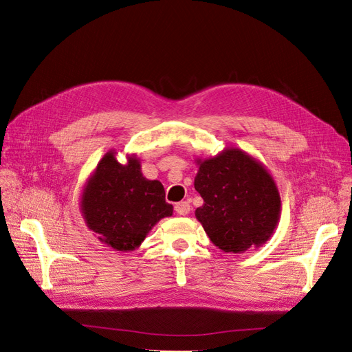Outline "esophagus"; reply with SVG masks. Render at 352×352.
<instances>
[{"mask_svg": "<svg viewBox=\"0 0 352 352\" xmlns=\"http://www.w3.org/2000/svg\"><path fill=\"white\" fill-rule=\"evenodd\" d=\"M175 210H176L177 214L186 216V214H189V211H190V204L188 201H180L175 206Z\"/></svg>", "mask_w": 352, "mask_h": 352, "instance_id": "34e87169", "label": "esophagus"}]
</instances>
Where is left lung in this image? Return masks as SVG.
<instances>
[{"instance_id":"8db88e82","label":"left lung","mask_w":352,"mask_h":352,"mask_svg":"<svg viewBox=\"0 0 352 352\" xmlns=\"http://www.w3.org/2000/svg\"><path fill=\"white\" fill-rule=\"evenodd\" d=\"M194 185L204 199L195 216L216 247L236 254L270 238L280 198L267 170L254 158L230 148L204 160Z\"/></svg>"}]
</instances>
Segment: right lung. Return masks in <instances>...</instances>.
I'll return each instance as SVG.
<instances>
[{"label":"right lung","mask_w":352,"mask_h":352,"mask_svg":"<svg viewBox=\"0 0 352 352\" xmlns=\"http://www.w3.org/2000/svg\"><path fill=\"white\" fill-rule=\"evenodd\" d=\"M82 207L88 228L117 251L136 248L160 219L173 212L163 185L145 179L135 157L120 164L113 153L101 160L85 188Z\"/></svg>","instance_id":"1"}]
</instances>
